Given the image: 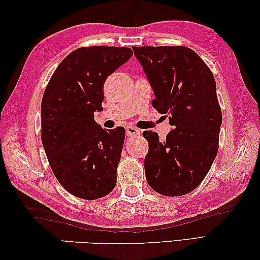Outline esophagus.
<instances>
[{
	"instance_id": "1",
	"label": "esophagus",
	"mask_w": 260,
	"mask_h": 260,
	"mask_svg": "<svg viewBox=\"0 0 260 260\" xmlns=\"http://www.w3.org/2000/svg\"><path fill=\"white\" fill-rule=\"evenodd\" d=\"M125 130H126V136H127V137H135V136H137V135L140 134V130H138L137 127L131 126V125L126 126Z\"/></svg>"
}]
</instances>
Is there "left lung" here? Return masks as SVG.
<instances>
[{
	"label": "left lung",
	"mask_w": 260,
	"mask_h": 260,
	"mask_svg": "<svg viewBox=\"0 0 260 260\" xmlns=\"http://www.w3.org/2000/svg\"><path fill=\"white\" fill-rule=\"evenodd\" d=\"M154 92L153 107L173 129L164 142L144 131L147 183L168 197L191 192L218 154L222 114L213 75L192 49L183 46L133 47Z\"/></svg>",
	"instance_id": "1"
}]
</instances>
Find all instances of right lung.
<instances>
[{
	"instance_id": "add662e5",
	"label": "right lung",
	"mask_w": 260,
	"mask_h": 260,
	"mask_svg": "<svg viewBox=\"0 0 260 260\" xmlns=\"http://www.w3.org/2000/svg\"><path fill=\"white\" fill-rule=\"evenodd\" d=\"M127 47H82L59 63L41 101V140L55 177L76 197L94 201L115 188L125 130L94 121L104 84L133 56Z\"/></svg>"
}]
</instances>
